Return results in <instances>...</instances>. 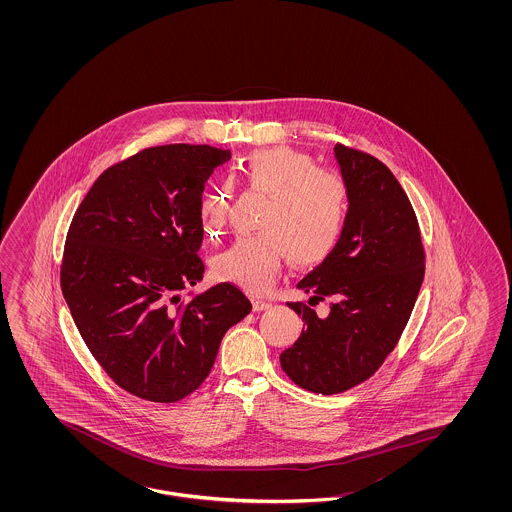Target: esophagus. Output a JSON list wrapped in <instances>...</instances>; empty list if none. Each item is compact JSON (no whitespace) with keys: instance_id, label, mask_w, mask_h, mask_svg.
<instances>
[{"instance_id":"1","label":"esophagus","mask_w":512,"mask_h":512,"mask_svg":"<svg viewBox=\"0 0 512 512\" xmlns=\"http://www.w3.org/2000/svg\"><path fill=\"white\" fill-rule=\"evenodd\" d=\"M251 302H253V310L255 311H264L268 310V308H272V302L263 300V298H253Z\"/></svg>"}]
</instances>
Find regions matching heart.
<instances>
[{
	"label": "heart",
	"instance_id": "obj_1",
	"mask_svg": "<svg viewBox=\"0 0 512 512\" xmlns=\"http://www.w3.org/2000/svg\"><path fill=\"white\" fill-rule=\"evenodd\" d=\"M229 184L266 195L253 236H240L212 263L219 281L249 293L266 291L285 255L296 266L323 263L336 249L349 216L351 189L343 174L317 167L313 157L287 146L257 150L242 159ZM227 195L212 191L199 204L202 231L219 233Z\"/></svg>",
	"mask_w": 512,
	"mask_h": 512
}]
</instances>
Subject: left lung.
Returning a JSON list of instances; mask_svg holds the SVG:
<instances>
[{
    "instance_id": "1",
    "label": "left lung",
    "mask_w": 512,
    "mask_h": 512,
    "mask_svg": "<svg viewBox=\"0 0 512 512\" xmlns=\"http://www.w3.org/2000/svg\"><path fill=\"white\" fill-rule=\"evenodd\" d=\"M351 206L336 249L298 289L308 304L289 302L306 328L279 355L283 372L315 394L357 387L381 368L407 325L424 279L419 221L400 182L373 155L336 144ZM331 300L328 316L309 308Z\"/></svg>"
}]
</instances>
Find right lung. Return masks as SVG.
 Returning a JSON list of instances; mask_svg holds the SVG:
<instances>
[{
    "label": "right lung",
    "mask_w": 512,
    "mask_h": 512,
    "mask_svg": "<svg viewBox=\"0 0 512 512\" xmlns=\"http://www.w3.org/2000/svg\"><path fill=\"white\" fill-rule=\"evenodd\" d=\"M229 159L206 144L146 148L103 172L71 221L63 298L101 368L148 402L201 387L225 332L251 311L233 283L180 298L204 274V182Z\"/></svg>",
    "instance_id": "1"
}]
</instances>
